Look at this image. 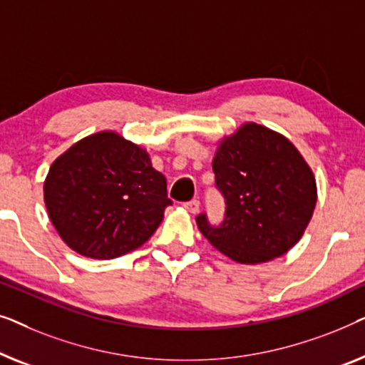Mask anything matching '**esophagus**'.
I'll return each instance as SVG.
<instances>
[{
  "label": "esophagus",
  "instance_id": "obj_1",
  "mask_svg": "<svg viewBox=\"0 0 365 365\" xmlns=\"http://www.w3.org/2000/svg\"><path fill=\"white\" fill-rule=\"evenodd\" d=\"M185 210H187V212H190L192 215L198 213L200 212V202H198V200H192V202L185 203Z\"/></svg>",
  "mask_w": 365,
  "mask_h": 365
}]
</instances>
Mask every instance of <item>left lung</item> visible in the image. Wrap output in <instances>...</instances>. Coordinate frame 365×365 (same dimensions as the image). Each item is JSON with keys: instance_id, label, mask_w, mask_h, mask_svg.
<instances>
[{"instance_id": "8db88e82", "label": "left lung", "mask_w": 365, "mask_h": 365, "mask_svg": "<svg viewBox=\"0 0 365 365\" xmlns=\"http://www.w3.org/2000/svg\"><path fill=\"white\" fill-rule=\"evenodd\" d=\"M217 187L227 200L218 228L205 215L198 230L240 264H261L287 253L302 238L317 202L314 173L289 138L245 122L217 142Z\"/></svg>"}]
</instances>
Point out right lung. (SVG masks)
Listing matches in <instances>:
<instances>
[{
  "instance_id": "right-lung-1",
  "label": "right lung",
  "mask_w": 365,
  "mask_h": 365,
  "mask_svg": "<svg viewBox=\"0 0 365 365\" xmlns=\"http://www.w3.org/2000/svg\"><path fill=\"white\" fill-rule=\"evenodd\" d=\"M43 192L61 240L94 259L140 248L172 205L165 177L152 167L147 148L115 130L91 133L61 153Z\"/></svg>"
}]
</instances>
